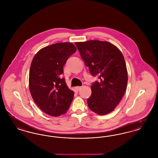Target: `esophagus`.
<instances>
[{"label": "esophagus", "instance_id": "esophagus-1", "mask_svg": "<svg viewBox=\"0 0 158 158\" xmlns=\"http://www.w3.org/2000/svg\"><path fill=\"white\" fill-rule=\"evenodd\" d=\"M81 88H82L81 86H76V87H75V90H76V91H79Z\"/></svg>", "mask_w": 158, "mask_h": 158}]
</instances>
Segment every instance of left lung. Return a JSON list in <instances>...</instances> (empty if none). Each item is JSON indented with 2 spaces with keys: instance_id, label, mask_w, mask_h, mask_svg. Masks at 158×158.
Segmentation results:
<instances>
[{
  "instance_id": "8db88e82",
  "label": "left lung",
  "mask_w": 158,
  "mask_h": 158,
  "mask_svg": "<svg viewBox=\"0 0 158 158\" xmlns=\"http://www.w3.org/2000/svg\"><path fill=\"white\" fill-rule=\"evenodd\" d=\"M81 58L94 76L99 80L91 86L87 102L98 115L112 112L124 95L127 85V70L120 50L108 41L89 40L76 42Z\"/></svg>"
}]
</instances>
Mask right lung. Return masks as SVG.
I'll list each match as a JSON object with an SVG mask.
<instances>
[{
  "mask_svg": "<svg viewBox=\"0 0 158 158\" xmlns=\"http://www.w3.org/2000/svg\"><path fill=\"white\" fill-rule=\"evenodd\" d=\"M76 51L71 43H59L41 48L31 64L29 87L38 106L47 114L58 117L65 114L75 92L61 77L63 66Z\"/></svg>",
  "mask_w": 158,
  "mask_h": 158,
  "instance_id": "add662e5",
  "label": "right lung"
}]
</instances>
